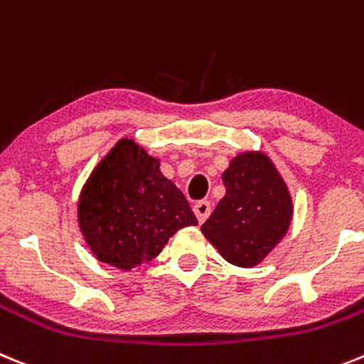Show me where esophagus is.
Masks as SVG:
<instances>
[{"label":"esophagus","mask_w":364,"mask_h":364,"mask_svg":"<svg viewBox=\"0 0 364 364\" xmlns=\"http://www.w3.org/2000/svg\"><path fill=\"white\" fill-rule=\"evenodd\" d=\"M194 214L196 218H198L199 223L205 221L206 218H208V214H210V203L208 201H199L194 205Z\"/></svg>","instance_id":"1"}]
</instances>
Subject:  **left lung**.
I'll use <instances>...</instances> for the list:
<instances>
[{
    "mask_svg": "<svg viewBox=\"0 0 364 364\" xmlns=\"http://www.w3.org/2000/svg\"><path fill=\"white\" fill-rule=\"evenodd\" d=\"M227 194L201 225L205 237L235 267L259 264L292 221V198L263 152L235 156L223 172Z\"/></svg>",
    "mask_w": 364,
    "mask_h": 364,
    "instance_id": "left-lung-1",
    "label": "left lung"
}]
</instances>
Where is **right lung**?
I'll return each mask as SVG.
<instances>
[{
  "label": "right lung",
  "instance_id": "obj_1",
  "mask_svg": "<svg viewBox=\"0 0 364 364\" xmlns=\"http://www.w3.org/2000/svg\"><path fill=\"white\" fill-rule=\"evenodd\" d=\"M81 234L101 263L121 270L141 267L179 228L198 225L181 190L132 139H119L81 190Z\"/></svg>",
  "mask_w": 364,
  "mask_h": 364
}]
</instances>
